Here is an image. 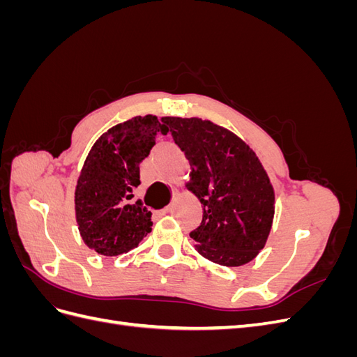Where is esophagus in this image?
I'll return each instance as SVG.
<instances>
[{
    "mask_svg": "<svg viewBox=\"0 0 357 357\" xmlns=\"http://www.w3.org/2000/svg\"><path fill=\"white\" fill-rule=\"evenodd\" d=\"M171 211H172V205H169V207H167V208L162 210L159 214H169Z\"/></svg>",
    "mask_w": 357,
    "mask_h": 357,
    "instance_id": "34e87169",
    "label": "esophagus"
}]
</instances>
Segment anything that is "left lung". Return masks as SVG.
I'll return each mask as SVG.
<instances>
[{"label":"left lung","mask_w":357,"mask_h":357,"mask_svg":"<svg viewBox=\"0 0 357 357\" xmlns=\"http://www.w3.org/2000/svg\"><path fill=\"white\" fill-rule=\"evenodd\" d=\"M190 164L186 188L201 201L202 222L189 235L197 252L223 266L245 265L271 232L275 195L261 160L229 129L199 117H162Z\"/></svg>","instance_id":"1"}]
</instances>
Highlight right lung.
<instances>
[{
    "instance_id": "obj_1",
    "label": "right lung",
    "mask_w": 357,
    "mask_h": 357,
    "mask_svg": "<svg viewBox=\"0 0 357 357\" xmlns=\"http://www.w3.org/2000/svg\"><path fill=\"white\" fill-rule=\"evenodd\" d=\"M158 134L167 135L168 126L153 114L137 116L104 132L86 156L74 192L75 220L84 244L98 255L128 253L152 231V213L132 201V190Z\"/></svg>"
}]
</instances>
